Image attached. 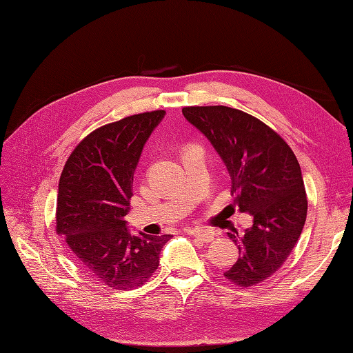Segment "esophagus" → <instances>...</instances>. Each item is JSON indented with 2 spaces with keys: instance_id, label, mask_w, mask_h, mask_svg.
Listing matches in <instances>:
<instances>
[{
  "instance_id": "esophagus-1",
  "label": "esophagus",
  "mask_w": 353,
  "mask_h": 353,
  "mask_svg": "<svg viewBox=\"0 0 353 353\" xmlns=\"http://www.w3.org/2000/svg\"><path fill=\"white\" fill-rule=\"evenodd\" d=\"M186 234L200 239V241L203 243H211L215 235L212 230H208V229H186Z\"/></svg>"
}]
</instances>
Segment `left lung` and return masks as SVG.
Instances as JSON below:
<instances>
[{
	"label": "left lung",
	"mask_w": 353,
	"mask_h": 353,
	"mask_svg": "<svg viewBox=\"0 0 353 353\" xmlns=\"http://www.w3.org/2000/svg\"><path fill=\"white\" fill-rule=\"evenodd\" d=\"M185 118L211 141L230 174V192L253 226L229 238L239 250L224 277L238 287L267 281L288 259L306 220L308 199L301 165L279 133L228 106H186Z\"/></svg>",
	"instance_id": "obj_1"
}]
</instances>
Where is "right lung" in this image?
Listing matches in <instances>:
<instances>
[{"label": "right lung", "instance_id": "right-lung-1", "mask_svg": "<svg viewBox=\"0 0 353 353\" xmlns=\"http://www.w3.org/2000/svg\"><path fill=\"white\" fill-rule=\"evenodd\" d=\"M165 110L104 124L72 150L59 181L56 232L81 272L115 290L144 285L171 235H130L124 216L145 141Z\"/></svg>", "mask_w": 353, "mask_h": 353}]
</instances>
